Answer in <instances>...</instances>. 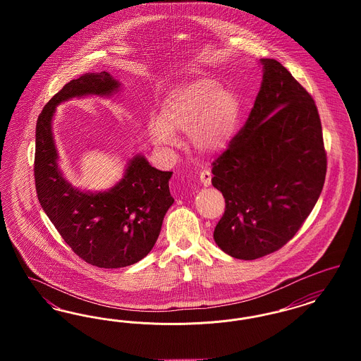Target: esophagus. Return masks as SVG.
Instances as JSON below:
<instances>
[{"label": "esophagus", "instance_id": "esophagus-1", "mask_svg": "<svg viewBox=\"0 0 361 361\" xmlns=\"http://www.w3.org/2000/svg\"><path fill=\"white\" fill-rule=\"evenodd\" d=\"M200 181L203 183L204 187L211 185V172L208 169H204V171L200 172Z\"/></svg>", "mask_w": 361, "mask_h": 361}]
</instances>
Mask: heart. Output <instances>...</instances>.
<instances>
[{
	"label": "heart",
	"instance_id": "obj_1",
	"mask_svg": "<svg viewBox=\"0 0 361 361\" xmlns=\"http://www.w3.org/2000/svg\"><path fill=\"white\" fill-rule=\"evenodd\" d=\"M240 119L237 93L212 78H196L180 85L161 104L158 121L150 128L157 146L171 149L174 131L188 130L190 146L202 154H218L235 135Z\"/></svg>",
	"mask_w": 361,
	"mask_h": 361
}]
</instances>
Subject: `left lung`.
Instances as JSON below:
<instances>
[{
    "mask_svg": "<svg viewBox=\"0 0 361 361\" xmlns=\"http://www.w3.org/2000/svg\"><path fill=\"white\" fill-rule=\"evenodd\" d=\"M262 81L245 127L212 164L226 209L214 240L228 256L256 259L284 246L306 221L325 183L318 109L275 59H259Z\"/></svg>",
    "mask_w": 361,
    "mask_h": 361,
    "instance_id": "left-lung-1",
    "label": "left lung"
}]
</instances>
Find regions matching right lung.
<instances>
[{
    "label": "right lung",
    "mask_w": 361,
    "mask_h": 361,
    "mask_svg": "<svg viewBox=\"0 0 361 361\" xmlns=\"http://www.w3.org/2000/svg\"><path fill=\"white\" fill-rule=\"evenodd\" d=\"M121 85L106 71L71 80L43 108L35 135V185L40 206L77 256L111 269L133 265L153 249L174 202L169 190L173 173L155 169L137 153L112 188H75L61 171L52 119L59 104L87 96L112 97Z\"/></svg>",
    "instance_id": "right-lung-1"
}]
</instances>
